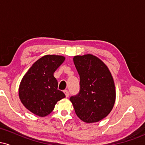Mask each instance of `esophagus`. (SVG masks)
I'll list each match as a JSON object with an SVG mask.
<instances>
[{
    "label": "esophagus",
    "instance_id": "obj_1",
    "mask_svg": "<svg viewBox=\"0 0 145 145\" xmlns=\"http://www.w3.org/2000/svg\"><path fill=\"white\" fill-rule=\"evenodd\" d=\"M64 93L65 94L66 97H69V91H67V90H65V91H64Z\"/></svg>",
    "mask_w": 145,
    "mask_h": 145
}]
</instances>
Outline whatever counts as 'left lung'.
I'll return each instance as SVG.
<instances>
[{"mask_svg":"<svg viewBox=\"0 0 145 145\" xmlns=\"http://www.w3.org/2000/svg\"><path fill=\"white\" fill-rule=\"evenodd\" d=\"M80 76V92L70 97L76 115L87 123L98 122L109 114L116 99L114 80L107 66L97 56H75Z\"/></svg>","mask_w":145,"mask_h":145,"instance_id":"8db88e82","label":"left lung"}]
</instances>
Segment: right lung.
Returning <instances> with one entry per match:
<instances>
[{
  "mask_svg": "<svg viewBox=\"0 0 145 145\" xmlns=\"http://www.w3.org/2000/svg\"><path fill=\"white\" fill-rule=\"evenodd\" d=\"M65 60L59 55H46L36 61L23 76L19 86V97L26 109L44 117L52 112L58 101L65 97L58 90L54 72Z\"/></svg>",
  "mask_w": 145,
  "mask_h": 145,
  "instance_id": "1",
  "label": "right lung"
}]
</instances>
